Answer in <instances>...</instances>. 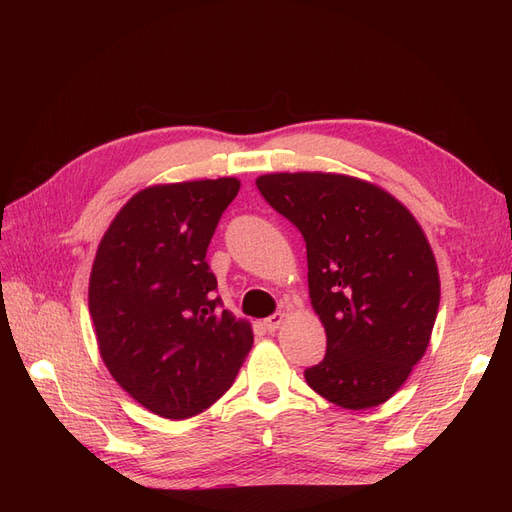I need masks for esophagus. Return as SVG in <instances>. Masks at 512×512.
Returning <instances> with one entry per match:
<instances>
[{
  "instance_id": "obj_1",
  "label": "esophagus",
  "mask_w": 512,
  "mask_h": 512,
  "mask_svg": "<svg viewBox=\"0 0 512 512\" xmlns=\"http://www.w3.org/2000/svg\"><path fill=\"white\" fill-rule=\"evenodd\" d=\"M284 322V314L282 312H277V314H273V316H269V318H265V329L269 331V333H275L277 329H280V324Z\"/></svg>"
}]
</instances>
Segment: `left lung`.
Returning a JSON list of instances; mask_svg holds the SVG:
<instances>
[{
	"mask_svg": "<svg viewBox=\"0 0 512 512\" xmlns=\"http://www.w3.org/2000/svg\"><path fill=\"white\" fill-rule=\"evenodd\" d=\"M305 239L327 354L305 380L331 404H384L423 359L440 305L438 265L412 213L378 185L331 173L256 179Z\"/></svg>",
	"mask_w": 512,
	"mask_h": 512,
	"instance_id": "1",
	"label": "left lung"
}]
</instances>
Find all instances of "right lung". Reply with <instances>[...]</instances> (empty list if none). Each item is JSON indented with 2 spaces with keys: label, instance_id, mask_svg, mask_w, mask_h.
Segmentation results:
<instances>
[{
  "label": "right lung",
  "instance_id": "add662e5",
  "mask_svg": "<svg viewBox=\"0 0 512 512\" xmlns=\"http://www.w3.org/2000/svg\"><path fill=\"white\" fill-rule=\"evenodd\" d=\"M239 179L153 185L132 196L98 245L89 314L102 361L164 418L196 416L237 378L254 335L215 297L207 247Z\"/></svg>",
  "mask_w": 512,
  "mask_h": 512
}]
</instances>
